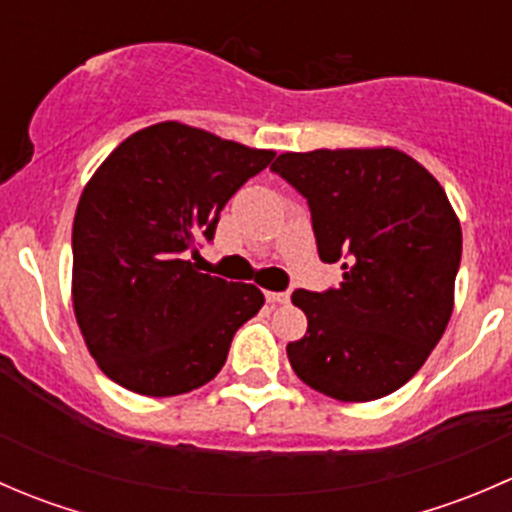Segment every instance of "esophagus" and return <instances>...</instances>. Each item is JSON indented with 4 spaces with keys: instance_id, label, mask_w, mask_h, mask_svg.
Listing matches in <instances>:
<instances>
[{
    "instance_id": "1",
    "label": "esophagus",
    "mask_w": 512,
    "mask_h": 512,
    "mask_svg": "<svg viewBox=\"0 0 512 512\" xmlns=\"http://www.w3.org/2000/svg\"><path fill=\"white\" fill-rule=\"evenodd\" d=\"M265 299L270 304H285V302H289V294L287 292H265Z\"/></svg>"
}]
</instances>
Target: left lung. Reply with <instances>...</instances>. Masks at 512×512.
<instances>
[{"instance_id": "left-lung-1", "label": "left lung", "mask_w": 512, "mask_h": 512, "mask_svg": "<svg viewBox=\"0 0 512 512\" xmlns=\"http://www.w3.org/2000/svg\"><path fill=\"white\" fill-rule=\"evenodd\" d=\"M272 170L307 198L337 289H297L307 334L287 344L294 374L337 401H374L416 374L446 332L461 223L436 178L396 148L282 153Z\"/></svg>"}]
</instances>
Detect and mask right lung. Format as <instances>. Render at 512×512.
Listing matches in <instances>:
<instances>
[{
    "mask_svg": "<svg viewBox=\"0 0 512 512\" xmlns=\"http://www.w3.org/2000/svg\"><path fill=\"white\" fill-rule=\"evenodd\" d=\"M275 158L165 121L128 136L76 208L74 312L103 374L143 396H178L223 369L237 329L265 297L198 272L227 200Z\"/></svg>",
    "mask_w": 512,
    "mask_h": 512,
    "instance_id": "obj_1",
    "label": "right lung"
}]
</instances>
